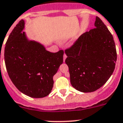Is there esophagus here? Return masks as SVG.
Listing matches in <instances>:
<instances>
[{"label": "esophagus", "mask_w": 123, "mask_h": 123, "mask_svg": "<svg viewBox=\"0 0 123 123\" xmlns=\"http://www.w3.org/2000/svg\"><path fill=\"white\" fill-rule=\"evenodd\" d=\"M67 58V55L66 54H64L63 55V62H65V59Z\"/></svg>", "instance_id": "1"}]
</instances>
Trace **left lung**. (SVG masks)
<instances>
[{
  "label": "left lung",
  "instance_id": "obj_1",
  "mask_svg": "<svg viewBox=\"0 0 123 123\" xmlns=\"http://www.w3.org/2000/svg\"><path fill=\"white\" fill-rule=\"evenodd\" d=\"M94 27L65 50L71 84L84 93L94 92L103 86L113 74L117 60L113 35L98 17Z\"/></svg>",
  "mask_w": 123,
  "mask_h": 123
}]
</instances>
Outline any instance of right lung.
Here are the masks:
<instances>
[{"label": "right lung", "mask_w": 123, "mask_h": 123, "mask_svg": "<svg viewBox=\"0 0 123 123\" xmlns=\"http://www.w3.org/2000/svg\"><path fill=\"white\" fill-rule=\"evenodd\" d=\"M21 20L9 35L4 59L10 80L17 88L31 98L49 95L53 86V78L63 62V50L51 53L43 45L28 40Z\"/></svg>", "instance_id": "obj_1"}]
</instances>
